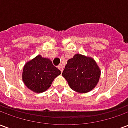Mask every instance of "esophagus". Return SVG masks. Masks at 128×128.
<instances>
[{
    "label": "esophagus",
    "mask_w": 128,
    "mask_h": 128,
    "mask_svg": "<svg viewBox=\"0 0 128 128\" xmlns=\"http://www.w3.org/2000/svg\"><path fill=\"white\" fill-rule=\"evenodd\" d=\"M58 68L59 69L61 70V72H62V71H63V69H64L63 68H64V67H63V65H62V64H59L58 66Z\"/></svg>",
    "instance_id": "1"
}]
</instances>
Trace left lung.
Returning <instances> with one entry per match:
<instances>
[{"label": "left lung", "mask_w": 128, "mask_h": 128, "mask_svg": "<svg viewBox=\"0 0 128 128\" xmlns=\"http://www.w3.org/2000/svg\"><path fill=\"white\" fill-rule=\"evenodd\" d=\"M100 74V69L93 59L76 54L68 60L62 76L66 80L72 90L85 93L95 87Z\"/></svg>", "instance_id": "1"}]
</instances>
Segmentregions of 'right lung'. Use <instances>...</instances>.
Instances as JSON below:
<instances>
[{
	"mask_svg": "<svg viewBox=\"0 0 128 128\" xmlns=\"http://www.w3.org/2000/svg\"><path fill=\"white\" fill-rule=\"evenodd\" d=\"M60 74L61 71L50 60L38 56L24 65L22 80L28 88L40 93L46 90L54 79Z\"/></svg>",
	"mask_w": 128,
	"mask_h": 128,
	"instance_id": "add662e5",
	"label": "right lung"
}]
</instances>
